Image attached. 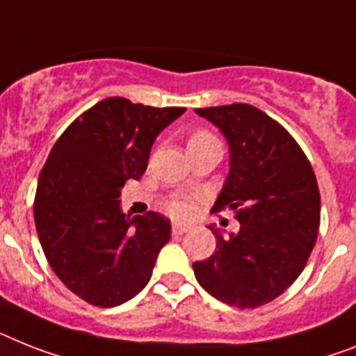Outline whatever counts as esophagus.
Segmentation results:
<instances>
[{"label": "esophagus", "instance_id": "34e87169", "mask_svg": "<svg viewBox=\"0 0 356 356\" xmlns=\"http://www.w3.org/2000/svg\"><path fill=\"white\" fill-rule=\"evenodd\" d=\"M187 231H189V225L187 224H181V222H175V224H172V233L175 234H184L187 233Z\"/></svg>", "mask_w": 356, "mask_h": 356}]
</instances>
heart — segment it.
Segmentation results:
<instances>
[{
  "label": "heart",
  "mask_w": 356,
  "mask_h": 356,
  "mask_svg": "<svg viewBox=\"0 0 356 356\" xmlns=\"http://www.w3.org/2000/svg\"><path fill=\"white\" fill-rule=\"evenodd\" d=\"M211 138H213V136H211L209 132L196 131L189 136V143H187V145H191V143L205 142V140H211ZM169 211H171L175 216H187V214L191 213V204L184 198H175L171 204H169Z\"/></svg>",
  "instance_id": "1"
}]
</instances>
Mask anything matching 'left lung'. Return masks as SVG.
<instances>
[{
    "instance_id": "left-lung-1",
    "label": "left lung",
    "mask_w": 356,
    "mask_h": 356,
    "mask_svg": "<svg viewBox=\"0 0 356 356\" xmlns=\"http://www.w3.org/2000/svg\"><path fill=\"white\" fill-rule=\"evenodd\" d=\"M229 145V175L213 211L236 213L225 236L209 225L216 249L193 264L198 284L238 309L280 296L304 271L320 225V193L309 160L289 132L248 104L195 108Z\"/></svg>"
}]
</instances>
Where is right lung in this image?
<instances>
[{
  "mask_svg": "<svg viewBox=\"0 0 356 356\" xmlns=\"http://www.w3.org/2000/svg\"><path fill=\"white\" fill-rule=\"evenodd\" d=\"M184 107L107 98L70 123L38 178L34 222L52 271L81 300L114 307L149 284L171 222L127 216L120 195L140 180L151 147Z\"/></svg>",
  "mask_w": 356,
  "mask_h": 356,
  "instance_id": "obj_1",
  "label": "right lung"
}]
</instances>
